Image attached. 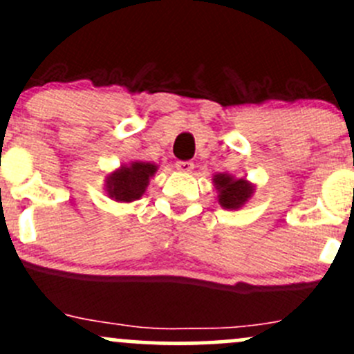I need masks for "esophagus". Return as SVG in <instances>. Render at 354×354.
<instances>
[{"label": "esophagus", "mask_w": 354, "mask_h": 354, "mask_svg": "<svg viewBox=\"0 0 354 354\" xmlns=\"http://www.w3.org/2000/svg\"><path fill=\"white\" fill-rule=\"evenodd\" d=\"M176 169L180 171V173H189V171L193 169V162L192 161H178Z\"/></svg>", "instance_id": "esophagus-1"}]
</instances>
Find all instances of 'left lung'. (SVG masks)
<instances>
[{
    "mask_svg": "<svg viewBox=\"0 0 354 354\" xmlns=\"http://www.w3.org/2000/svg\"><path fill=\"white\" fill-rule=\"evenodd\" d=\"M217 189L218 205L225 210H239L254 195L256 187L245 178H236L229 173H218L212 178Z\"/></svg>",
    "mask_w": 354,
    "mask_h": 354,
    "instance_id": "8db88e82",
    "label": "left lung"
}]
</instances>
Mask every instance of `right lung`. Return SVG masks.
Masks as SVG:
<instances>
[{
  "mask_svg": "<svg viewBox=\"0 0 354 354\" xmlns=\"http://www.w3.org/2000/svg\"><path fill=\"white\" fill-rule=\"evenodd\" d=\"M158 165L149 161H132L120 165L105 176V192L118 203H130L146 193L149 180L158 171Z\"/></svg>",
  "mask_w": 354,
  "mask_h": 354,
  "instance_id": "obj_1",
  "label": "right lung"
}]
</instances>
